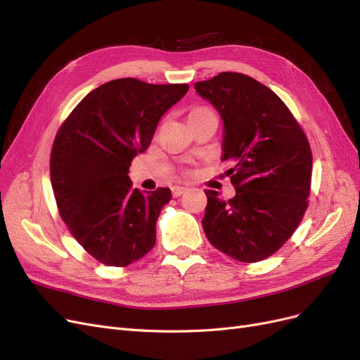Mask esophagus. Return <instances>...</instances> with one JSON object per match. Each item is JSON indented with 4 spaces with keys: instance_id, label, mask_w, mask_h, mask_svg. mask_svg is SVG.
<instances>
[{
    "instance_id": "obj_1",
    "label": "esophagus",
    "mask_w": 360,
    "mask_h": 360,
    "mask_svg": "<svg viewBox=\"0 0 360 360\" xmlns=\"http://www.w3.org/2000/svg\"><path fill=\"white\" fill-rule=\"evenodd\" d=\"M186 191H187V187H172V193H173L174 198L182 196V194Z\"/></svg>"
}]
</instances>
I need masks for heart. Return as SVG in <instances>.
<instances>
[{"instance_id":"heart-1","label":"heart","mask_w":360,"mask_h":360,"mask_svg":"<svg viewBox=\"0 0 360 360\" xmlns=\"http://www.w3.org/2000/svg\"><path fill=\"white\" fill-rule=\"evenodd\" d=\"M200 110H207V108H198V110H194V111H200Z\"/></svg>"}]
</instances>
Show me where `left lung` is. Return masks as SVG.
<instances>
[{"label": "left lung", "mask_w": 360, "mask_h": 360, "mask_svg": "<svg viewBox=\"0 0 360 360\" xmlns=\"http://www.w3.org/2000/svg\"><path fill=\"white\" fill-rule=\"evenodd\" d=\"M223 120L221 161H231L237 194L208 198L202 220L207 238L240 262L269 258L291 238L307 208L312 152L303 129L273 90L238 72L194 84Z\"/></svg>", "instance_id": "obj_1"}]
</instances>
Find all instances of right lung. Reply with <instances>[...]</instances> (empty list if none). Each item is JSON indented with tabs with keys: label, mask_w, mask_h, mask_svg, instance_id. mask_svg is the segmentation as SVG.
<instances>
[{
	"label": "right lung",
	"mask_w": 360,
	"mask_h": 360,
	"mask_svg": "<svg viewBox=\"0 0 360 360\" xmlns=\"http://www.w3.org/2000/svg\"><path fill=\"white\" fill-rule=\"evenodd\" d=\"M187 91L188 84L112 79L91 90L60 127L51 150L60 217L99 262L127 266L155 245L158 215L172 193L132 188L129 166Z\"/></svg>",
	"instance_id": "obj_1"
}]
</instances>
